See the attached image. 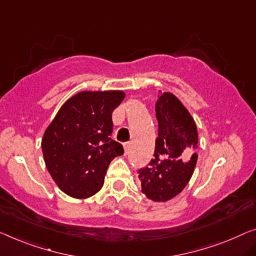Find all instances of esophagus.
I'll return each mask as SVG.
<instances>
[{
	"instance_id": "obj_1",
	"label": "esophagus",
	"mask_w": 256,
	"mask_h": 256,
	"mask_svg": "<svg viewBox=\"0 0 256 256\" xmlns=\"http://www.w3.org/2000/svg\"><path fill=\"white\" fill-rule=\"evenodd\" d=\"M124 150H125V155H128L130 152V142L124 144Z\"/></svg>"
}]
</instances>
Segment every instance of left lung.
Listing matches in <instances>:
<instances>
[{
	"label": "left lung",
	"instance_id": "left-lung-1",
	"mask_svg": "<svg viewBox=\"0 0 256 256\" xmlns=\"http://www.w3.org/2000/svg\"><path fill=\"white\" fill-rule=\"evenodd\" d=\"M158 136L150 162L138 170L141 192L148 199L168 201L182 192L196 164L198 131L196 122L171 93L156 101Z\"/></svg>",
	"mask_w": 256,
	"mask_h": 256
}]
</instances>
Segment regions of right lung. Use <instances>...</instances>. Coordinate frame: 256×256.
<instances>
[{
  "mask_svg": "<svg viewBox=\"0 0 256 256\" xmlns=\"http://www.w3.org/2000/svg\"><path fill=\"white\" fill-rule=\"evenodd\" d=\"M120 90L82 92L62 106L46 130V166L68 196L86 199L104 186L106 169L123 146L112 134V112L124 100Z\"/></svg>",
  "mask_w": 256,
  "mask_h": 256,
  "instance_id": "right-lung-1",
  "label": "right lung"
}]
</instances>
